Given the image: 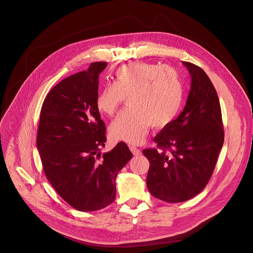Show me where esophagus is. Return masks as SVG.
Returning a JSON list of instances; mask_svg holds the SVG:
<instances>
[{
	"instance_id": "1",
	"label": "esophagus",
	"mask_w": 253,
	"mask_h": 253,
	"mask_svg": "<svg viewBox=\"0 0 253 253\" xmlns=\"http://www.w3.org/2000/svg\"><path fill=\"white\" fill-rule=\"evenodd\" d=\"M130 150H131V152H132L135 156H139V155L141 154L140 149L137 148V147H136V146H134V145H131V146H130Z\"/></svg>"
}]
</instances>
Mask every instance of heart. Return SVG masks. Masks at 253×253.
I'll return each mask as SVG.
<instances>
[{
    "label": "heart",
    "instance_id": "1",
    "mask_svg": "<svg viewBox=\"0 0 253 253\" xmlns=\"http://www.w3.org/2000/svg\"><path fill=\"white\" fill-rule=\"evenodd\" d=\"M128 98L130 109L120 113L110 126L113 140L138 144L149 126L163 128L177 115L183 99V84L178 73L168 66L135 62L114 72L113 84L99 92L95 106L99 113L113 115Z\"/></svg>",
    "mask_w": 253,
    "mask_h": 253
}]
</instances>
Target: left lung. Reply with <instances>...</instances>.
I'll use <instances>...</instances> for the list:
<instances>
[{
	"instance_id": "8db88e82",
	"label": "left lung",
	"mask_w": 253,
	"mask_h": 253,
	"mask_svg": "<svg viewBox=\"0 0 253 253\" xmlns=\"http://www.w3.org/2000/svg\"><path fill=\"white\" fill-rule=\"evenodd\" d=\"M191 76L183 111L156 135V148L143 149L149 161L146 185L152 196L180 203L199 194L208 184L224 141L216 90L196 65L182 62Z\"/></svg>"
}]
</instances>
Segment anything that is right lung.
Listing matches in <instances>:
<instances>
[{
  "label": "right lung",
  "instance_id": "1",
  "mask_svg": "<svg viewBox=\"0 0 253 253\" xmlns=\"http://www.w3.org/2000/svg\"><path fill=\"white\" fill-rule=\"evenodd\" d=\"M106 62L91 63L63 80L45 97L37 133L44 174L57 193L81 211H94L115 198V178L132 158L120 141L101 159L106 126L96 109L99 76Z\"/></svg>",
  "mask_w": 253,
  "mask_h": 253
}]
</instances>
